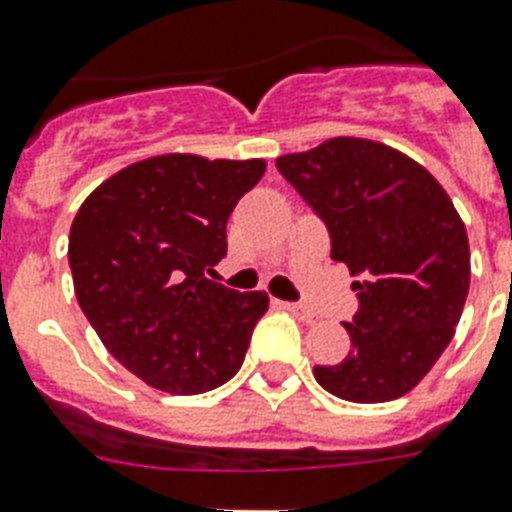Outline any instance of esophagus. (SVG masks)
I'll list each match as a JSON object with an SVG mask.
<instances>
[{
  "label": "esophagus",
  "instance_id": "obj_1",
  "mask_svg": "<svg viewBox=\"0 0 512 512\" xmlns=\"http://www.w3.org/2000/svg\"><path fill=\"white\" fill-rule=\"evenodd\" d=\"M281 307H284V310H289V313H292L294 318H299V321H313L315 318L313 310H310L307 305H299V302H284Z\"/></svg>",
  "mask_w": 512,
  "mask_h": 512
}]
</instances>
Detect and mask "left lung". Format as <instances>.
<instances>
[{
	"instance_id": "1",
	"label": "left lung",
	"mask_w": 512,
	"mask_h": 512,
	"mask_svg": "<svg viewBox=\"0 0 512 512\" xmlns=\"http://www.w3.org/2000/svg\"><path fill=\"white\" fill-rule=\"evenodd\" d=\"M276 165L326 220L331 257L357 276L360 310L344 323L352 350L315 365V381L350 402L397 400L434 368L463 315V218L421 162L381 141L334 136Z\"/></svg>"
}]
</instances>
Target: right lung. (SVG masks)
Here are the masks:
<instances>
[{
    "label": "right lung",
    "mask_w": 512,
    "mask_h": 512,
    "mask_svg": "<svg viewBox=\"0 0 512 512\" xmlns=\"http://www.w3.org/2000/svg\"><path fill=\"white\" fill-rule=\"evenodd\" d=\"M265 160L168 152L131 162L83 199L68 260L78 305L123 368L168 394H202L244 363L265 292L207 273L226 257V223Z\"/></svg>",
    "instance_id": "right-lung-1"
}]
</instances>
